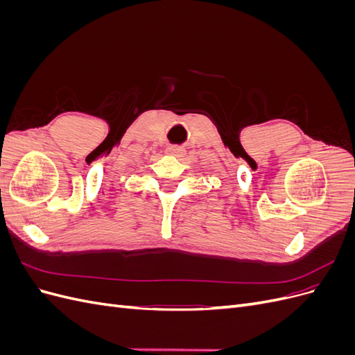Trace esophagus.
Masks as SVG:
<instances>
[{"instance_id": "obj_1", "label": "esophagus", "mask_w": 355, "mask_h": 355, "mask_svg": "<svg viewBox=\"0 0 355 355\" xmlns=\"http://www.w3.org/2000/svg\"><path fill=\"white\" fill-rule=\"evenodd\" d=\"M167 154L173 155L176 158H184L187 155V149L184 146H168L167 148Z\"/></svg>"}]
</instances>
